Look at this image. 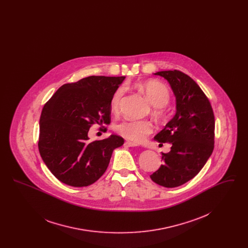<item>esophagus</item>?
<instances>
[{
    "label": "esophagus",
    "mask_w": 248,
    "mask_h": 248,
    "mask_svg": "<svg viewBox=\"0 0 248 248\" xmlns=\"http://www.w3.org/2000/svg\"><path fill=\"white\" fill-rule=\"evenodd\" d=\"M124 145L127 146V147H137V146H139L138 143L132 141H125L124 142Z\"/></svg>",
    "instance_id": "1"
}]
</instances>
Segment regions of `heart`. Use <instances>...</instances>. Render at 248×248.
<instances>
[{
    "label": "heart",
    "instance_id": "1",
    "mask_svg": "<svg viewBox=\"0 0 248 248\" xmlns=\"http://www.w3.org/2000/svg\"><path fill=\"white\" fill-rule=\"evenodd\" d=\"M140 89L146 94L148 100L155 107V112L158 115L164 114V107L170 100V92L165 83L156 80H150L140 84ZM125 88L124 85L118 86L110 98V108L117 111L121 99L124 94ZM154 130L151 122L146 120H124L116 126V131L121 136L131 141L141 142Z\"/></svg>",
    "mask_w": 248,
    "mask_h": 248
}]
</instances>
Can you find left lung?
Masks as SVG:
<instances>
[{
	"instance_id": "obj_1",
	"label": "left lung",
	"mask_w": 248,
	"mask_h": 248,
	"mask_svg": "<svg viewBox=\"0 0 248 248\" xmlns=\"http://www.w3.org/2000/svg\"><path fill=\"white\" fill-rule=\"evenodd\" d=\"M164 77L176 96V114L154 140L171 143V151L162 154L163 165L151 175L153 181L175 188L195 177L214 150L215 116L209 99L200 86L182 71L154 73Z\"/></svg>"
}]
</instances>
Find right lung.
Returning a JSON list of instances; mask_svg holds the SVG:
<instances>
[{
	"mask_svg": "<svg viewBox=\"0 0 248 248\" xmlns=\"http://www.w3.org/2000/svg\"><path fill=\"white\" fill-rule=\"evenodd\" d=\"M124 78L89 76L63 84L44 106L39 152L59 181L86 187L105 173L112 152L124 140L111 135L89 141L88 131L94 124L110 123V98Z\"/></svg>",
	"mask_w": 248,
	"mask_h": 248,
	"instance_id": "1",
	"label": "right lung"
}]
</instances>
